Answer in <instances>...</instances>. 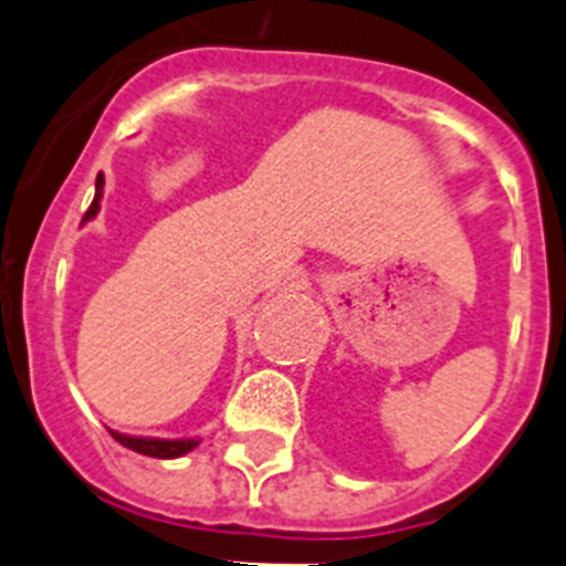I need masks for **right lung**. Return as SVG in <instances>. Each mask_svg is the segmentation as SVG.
I'll return each mask as SVG.
<instances>
[{
  "instance_id": "obj_1",
  "label": "right lung",
  "mask_w": 566,
  "mask_h": 566,
  "mask_svg": "<svg viewBox=\"0 0 566 566\" xmlns=\"http://www.w3.org/2000/svg\"><path fill=\"white\" fill-rule=\"evenodd\" d=\"M103 187H105V178H103V172H99L97 192H94V200H92V206H88L86 214H83V220H92L94 214H97L99 198H103ZM111 436H114V441L123 443V447H128V450L139 452V455H147V458H181V455H187L189 450H195V447H198V441H195V438L164 441V438H130V436H123V432H114V430H111Z\"/></svg>"
}]
</instances>
